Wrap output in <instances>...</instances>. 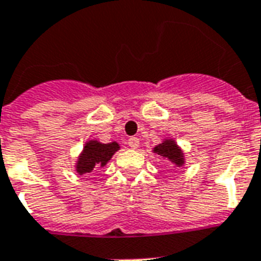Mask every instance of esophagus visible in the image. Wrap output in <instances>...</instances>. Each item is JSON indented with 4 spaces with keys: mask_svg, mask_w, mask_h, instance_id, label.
Masks as SVG:
<instances>
[{
    "mask_svg": "<svg viewBox=\"0 0 261 261\" xmlns=\"http://www.w3.org/2000/svg\"><path fill=\"white\" fill-rule=\"evenodd\" d=\"M128 146H130L131 149H138V146H139V139L135 137H131L128 141H127Z\"/></svg>",
    "mask_w": 261,
    "mask_h": 261,
    "instance_id": "34e87169",
    "label": "esophagus"
}]
</instances>
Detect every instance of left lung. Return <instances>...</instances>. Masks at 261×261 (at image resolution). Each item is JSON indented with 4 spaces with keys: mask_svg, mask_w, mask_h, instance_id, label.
Wrapping results in <instances>:
<instances>
[{
    "mask_svg": "<svg viewBox=\"0 0 261 261\" xmlns=\"http://www.w3.org/2000/svg\"><path fill=\"white\" fill-rule=\"evenodd\" d=\"M152 152L169 161L174 167H182L185 165V152L173 138L162 139L160 145H156L152 149Z\"/></svg>",
    "mask_w": 261,
    "mask_h": 261,
    "instance_id": "obj_1",
    "label": "left lung"
}]
</instances>
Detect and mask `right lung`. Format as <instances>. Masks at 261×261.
<instances>
[{"label":"right lung","instance_id":"obj_1","mask_svg":"<svg viewBox=\"0 0 261 261\" xmlns=\"http://www.w3.org/2000/svg\"><path fill=\"white\" fill-rule=\"evenodd\" d=\"M119 149L120 146L118 142L101 143L97 139H88L76 160V173L80 175L95 174L97 170L109 164L112 155Z\"/></svg>","mask_w":261,"mask_h":261}]
</instances>
